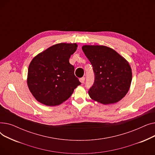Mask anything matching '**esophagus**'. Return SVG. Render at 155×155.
<instances>
[{
	"instance_id": "1",
	"label": "esophagus",
	"mask_w": 155,
	"mask_h": 155,
	"mask_svg": "<svg viewBox=\"0 0 155 155\" xmlns=\"http://www.w3.org/2000/svg\"><path fill=\"white\" fill-rule=\"evenodd\" d=\"M85 77H82V78H80V82L82 83V84H84V82H85Z\"/></svg>"
}]
</instances>
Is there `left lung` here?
Here are the masks:
<instances>
[{
    "instance_id": "obj_1",
    "label": "left lung",
    "mask_w": 155,
    "mask_h": 155,
    "mask_svg": "<svg viewBox=\"0 0 155 155\" xmlns=\"http://www.w3.org/2000/svg\"><path fill=\"white\" fill-rule=\"evenodd\" d=\"M82 50L91 63L95 74L88 95L104 105L120 101L128 92L132 70L128 61L113 49L102 45H84Z\"/></svg>"
}]
</instances>
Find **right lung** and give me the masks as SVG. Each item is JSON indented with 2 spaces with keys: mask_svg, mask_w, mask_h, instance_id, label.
Masks as SVG:
<instances>
[{
  "mask_svg": "<svg viewBox=\"0 0 155 155\" xmlns=\"http://www.w3.org/2000/svg\"><path fill=\"white\" fill-rule=\"evenodd\" d=\"M76 43H58L37 54L31 61L27 84L32 95L48 106L66 101L81 83L69 63L77 50Z\"/></svg>",
  "mask_w": 155,
  "mask_h": 155,
  "instance_id": "obj_1",
  "label": "right lung"
}]
</instances>
